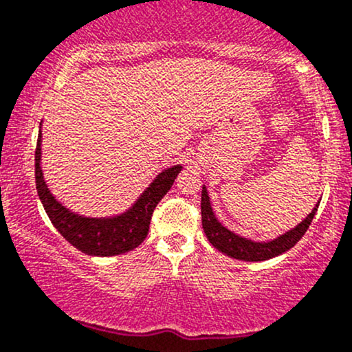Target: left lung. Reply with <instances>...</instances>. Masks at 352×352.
I'll return each instance as SVG.
<instances>
[{"mask_svg":"<svg viewBox=\"0 0 352 352\" xmlns=\"http://www.w3.org/2000/svg\"><path fill=\"white\" fill-rule=\"evenodd\" d=\"M318 206L319 204H316V208L302 223H299L294 229L287 231L286 234L279 236L278 239H272L270 243H254V241L241 238V236L221 226V223H218V219L212 214L206 189L203 188V192H201V218H203V229L206 232L209 243L224 254L231 256L234 259H243V261H266V259L289 251L302 238L304 232L307 231L316 211H318Z\"/></svg>","mask_w":352,"mask_h":352,"instance_id":"8db88e82","label":"left lung"}]
</instances>
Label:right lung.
<instances>
[{"label": "right lung", "instance_id": "right-lung-1", "mask_svg": "<svg viewBox=\"0 0 352 352\" xmlns=\"http://www.w3.org/2000/svg\"><path fill=\"white\" fill-rule=\"evenodd\" d=\"M39 160H41V133L34 151V176H36L39 199L53 226L61 232L63 238L91 256H116L140 246L148 236L155 208L171 189L177 173L181 171V166L164 169L138 199V203L124 214L111 219H89L69 212L51 196L43 179Z\"/></svg>", "mask_w": 352, "mask_h": 352}]
</instances>
